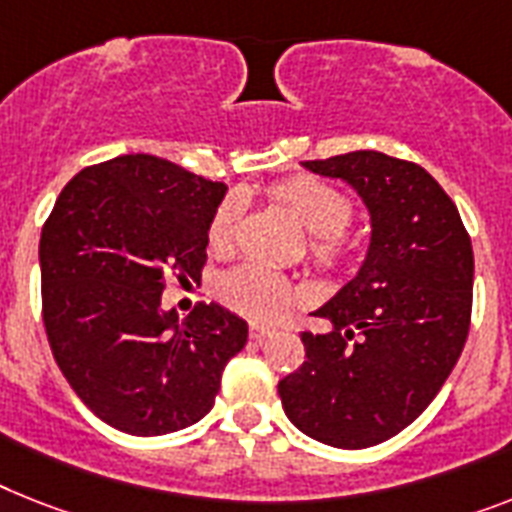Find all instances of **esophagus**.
<instances>
[{
	"label": "esophagus",
	"instance_id": "esophagus-1",
	"mask_svg": "<svg viewBox=\"0 0 512 512\" xmlns=\"http://www.w3.org/2000/svg\"><path fill=\"white\" fill-rule=\"evenodd\" d=\"M248 335H251L253 342H264L266 337H272V329L269 327H261V324H251V329H248Z\"/></svg>",
	"mask_w": 512,
	"mask_h": 512
}]
</instances>
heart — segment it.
<instances>
[{
    "instance_id": "heart-1",
    "label": "heart",
    "mask_w": 512,
    "mask_h": 512,
    "mask_svg": "<svg viewBox=\"0 0 512 512\" xmlns=\"http://www.w3.org/2000/svg\"><path fill=\"white\" fill-rule=\"evenodd\" d=\"M274 196L280 198L287 209L293 211L298 222L311 238V259L324 269H340L356 256V240L350 238L345 227L353 219V198L342 193L335 185L324 183L319 177L295 175L274 185ZM243 201L240 196H227L211 214L209 222V248L227 251L238 232ZM219 301L243 314L253 322L272 324L301 301V290L282 274L272 272L261 264L235 266L217 282Z\"/></svg>"
}]
</instances>
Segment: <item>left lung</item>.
<instances>
[{
    "label": "left lung",
    "mask_w": 512,
    "mask_h": 512,
    "mask_svg": "<svg viewBox=\"0 0 512 512\" xmlns=\"http://www.w3.org/2000/svg\"><path fill=\"white\" fill-rule=\"evenodd\" d=\"M342 177L371 211V246L301 332L306 361L280 382L287 418L316 442L363 450L400 434L458 363L474 306V248L453 198L424 167L382 151L303 162Z\"/></svg>",
    "instance_id": "8db88e82"
}]
</instances>
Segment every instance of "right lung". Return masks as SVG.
I'll return each mask as SVG.
<instances>
[{"label": "right lung", "mask_w": 512, "mask_h": 512, "mask_svg": "<svg viewBox=\"0 0 512 512\" xmlns=\"http://www.w3.org/2000/svg\"><path fill=\"white\" fill-rule=\"evenodd\" d=\"M227 185L151 154L94 164L41 230V314L54 361L83 403L125 434L156 437L211 411L248 324L217 303L162 311L167 272L201 280Z\"/></svg>", "instance_id": "1"}]
</instances>
